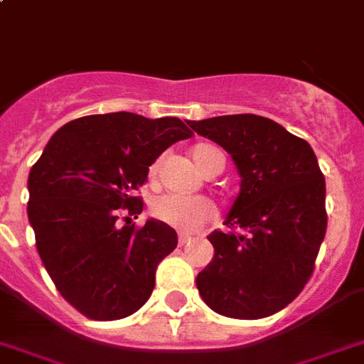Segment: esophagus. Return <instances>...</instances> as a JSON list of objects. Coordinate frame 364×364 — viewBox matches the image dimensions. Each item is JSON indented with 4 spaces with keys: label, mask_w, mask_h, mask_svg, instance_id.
<instances>
[{
    "label": "esophagus",
    "mask_w": 364,
    "mask_h": 364,
    "mask_svg": "<svg viewBox=\"0 0 364 364\" xmlns=\"http://www.w3.org/2000/svg\"><path fill=\"white\" fill-rule=\"evenodd\" d=\"M192 240L191 235H179V246H185V244H188Z\"/></svg>",
    "instance_id": "1"
}]
</instances>
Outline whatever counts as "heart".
<instances>
[{"label": "heart", "instance_id": "b5f03b06", "mask_svg": "<svg viewBox=\"0 0 364 364\" xmlns=\"http://www.w3.org/2000/svg\"><path fill=\"white\" fill-rule=\"evenodd\" d=\"M215 157H224V154L218 148L210 144H198L192 149V159L198 164L201 172H205L209 164L215 161ZM155 173V168L151 170ZM151 216L170 228L183 231V233H192L207 224L213 218V205L203 198H188L179 196V194H163L157 196L151 205Z\"/></svg>", "mask_w": 364, "mask_h": 364}]
</instances>
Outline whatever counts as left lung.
Masks as SVG:
<instances>
[{"label": "left lung", "instance_id": "obj_1", "mask_svg": "<svg viewBox=\"0 0 364 364\" xmlns=\"http://www.w3.org/2000/svg\"><path fill=\"white\" fill-rule=\"evenodd\" d=\"M233 159L240 192L225 216L239 231L207 237L215 257L198 274L200 296L229 318L277 313L300 294L326 237V181L304 139L257 114L188 122Z\"/></svg>", "mask_w": 364, "mask_h": 364}]
</instances>
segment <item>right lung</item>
Returning <instances> with one entry per match:
<instances>
[{
	"mask_svg": "<svg viewBox=\"0 0 364 364\" xmlns=\"http://www.w3.org/2000/svg\"><path fill=\"white\" fill-rule=\"evenodd\" d=\"M194 135L179 118L135 112L90 114L64 124L29 172L27 216L36 250L57 291L92 320L139 311L155 287L157 264L177 233L155 218L136 229L135 196L155 159Z\"/></svg>",
	"mask_w": 364,
	"mask_h": 364,
	"instance_id": "1",
	"label": "right lung"
}]
</instances>
